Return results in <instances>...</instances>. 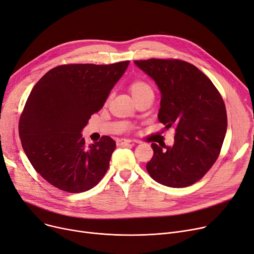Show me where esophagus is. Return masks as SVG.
<instances>
[{"instance_id":"1","label":"esophagus","mask_w":254,"mask_h":254,"mask_svg":"<svg viewBox=\"0 0 254 254\" xmlns=\"http://www.w3.org/2000/svg\"><path fill=\"white\" fill-rule=\"evenodd\" d=\"M132 141L130 139L126 138H119L117 139V144L118 146H127V144H130Z\"/></svg>"}]
</instances>
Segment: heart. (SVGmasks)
Instances as JSON below:
<instances>
[{
    "instance_id": "b5f03b06",
    "label": "heart",
    "mask_w": 254,
    "mask_h": 254,
    "mask_svg": "<svg viewBox=\"0 0 254 254\" xmlns=\"http://www.w3.org/2000/svg\"><path fill=\"white\" fill-rule=\"evenodd\" d=\"M129 90H130L132 97H133L134 99H137V98L141 97V96H144L147 94L153 93V90L149 86V84L147 82L141 81V80H135L132 82L130 84Z\"/></svg>"
}]
</instances>
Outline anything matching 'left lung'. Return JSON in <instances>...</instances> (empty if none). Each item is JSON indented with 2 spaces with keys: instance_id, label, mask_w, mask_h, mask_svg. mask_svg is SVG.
<instances>
[{
  "instance_id": "1",
  "label": "left lung",
  "mask_w": 254,
  "mask_h": 254,
  "mask_svg": "<svg viewBox=\"0 0 254 254\" xmlns=\"http://www.w3.org/2000/svg\"><path fill=\"white\" fill-rule=\"evenodd\" d=\"M134 64L160 91L159 122L176 130L173 146L152 143L154 155L147 171L167 187L194 184L212 167L222 147L227 128L222 97L213 82L187 62L150 59Z\"/></svg>"
}]
</instances>
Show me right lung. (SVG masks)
Wrapping results in <instances>:
<instances>
[{
  "mask_svg": "<svg viewBox=\"0 0 254 254\" xmlns=\"http://www.w3.org/2000/svg\"><path fill=\"white\" fill-rule=\"evenodd\" d=\"M128 65H62L35 84L20 116L19 137L35 171L53 186L84 192L104 177L116 141L102 136L86 147L81 131Z\"/></svg>",
  "mask_w": 254,
  "mask_h": 254,
  "instance_id": "obj_1",
  "label": "right lung"
}]
</instances>
